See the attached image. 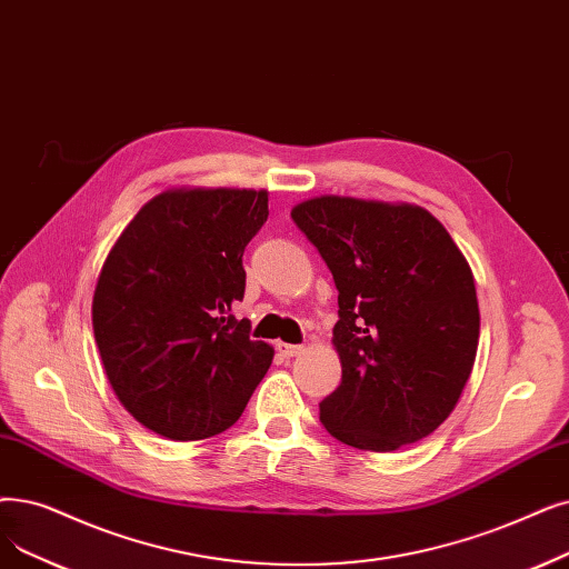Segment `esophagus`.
Segmentation results:
<instances>
[{"label": "esophagus", "mask_w": 569, "mask_h": 569, "mask_svg": "<svg viewBox=\"0 0 569 569\" xmlns=\"http://www.w3.org/2000/svg\"><path fill=\"white\" fill-rule=\"evenodd\" d=\"M277 351H279L283 358H295V356H300L305 349H302V346H295V343H283V341H279V343H277Z\"/></svg>", "instance_id": "obj_1"}]
</instances>
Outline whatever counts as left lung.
Masks as SVG:
<instances>
[{"instance_id": "1", "label": "left lung", "mask_w": 569, "mask_h": 569, "mask_svg": "<svg viewBox=\"0 0 569 569\" xmlns=\"http://www.w3.org/2000/svg\"><path fill=\"white\" fill-rule=\"evenodd\" d=\"M339 290L341 383L320 423L360 451L390 453L456 409L479 346L472 269L416 204L320 194L290 211Z\"/></svg>"}]
</instances>
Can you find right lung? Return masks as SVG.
<instances>
[{"mask_svg":"<svg viewBox=\"0 0 569 569\" xmlns=\"http://www.w3.org/2000/svg\"><path fill=\"white\" fill-rule=\"evenodd\" d=\"M269 216L267 190L171 188L109 251L92 298L107 379L137 421L174 441L232 428L274 349L249 337L243 249Z\"/></svg>","mask_w":569,"mask_h":569,"instance_id":"add662e5","label":"right lung"}]
</instances>
